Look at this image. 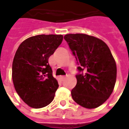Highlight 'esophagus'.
<instances>
[{
	"mask_svg": "<svg viewBox=\"0 0 129 129\" xmlns=\"http://www.w3.org/2000/svg\"><path fill=\"white\" fill-rule=\"evenodd\" d=\"M65 78H66V76H60V77H59V79H60V80L61 81V82L64 80Z\"/></svg>",
	"mask_w": 129,
	"mask_h": 129,
	"instance_id": "obj_1",
	"label": "esophagus"
}]
</instances>
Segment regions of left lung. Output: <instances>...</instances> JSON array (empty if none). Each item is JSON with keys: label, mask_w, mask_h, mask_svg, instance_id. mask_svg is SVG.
<instances>
[{"label": "left lung", "mask_w": 129, "mask_h": 129, "mask_svg": "<svg viewBox=\"0 0 129 129\" xmlns=\"http://www.w3.org/2000/svg\"><path fill=\"white\" fill-rule=\"evenodd\" d=\"M64 39L79 66L72 99L85 108H97L110 97L116 80V65L110 50L104 41L87 34H66Z\"/></svg>", "instance_id": "obj_1"}]
</instances>
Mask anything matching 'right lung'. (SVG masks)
Here are the masks:
<instances>
[{
    "label": "right lung",
    "mask_w": 129,
    "mask_h": 129,
    "mask_svg": "<svg viewBox=\"0 0 129 129\" xmlns=\"http://www.w3.org/2000/svg\"><path fill=\"white\" fill-rule=\"evenodd\" d=\"M62 41V35H37L27 38L17 50L13 82L19 96L31 108H43L53 100L59 84L48 60Z\"/></svg>",
    "instance_id": "right-lung-1"
}]
</instances>
